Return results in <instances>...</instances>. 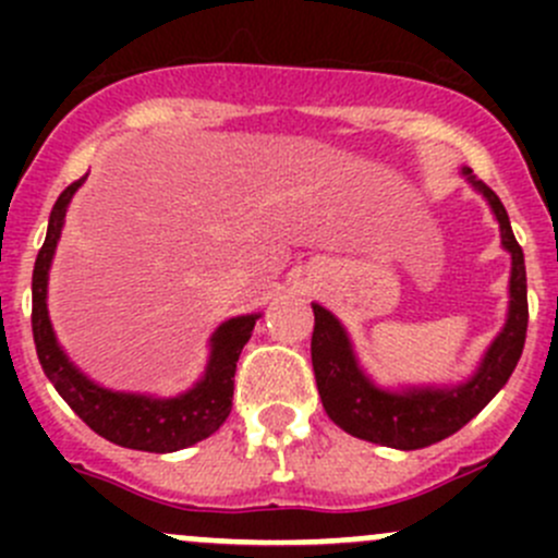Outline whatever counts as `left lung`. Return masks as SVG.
I'll use <instances>...</instances> for the list:
<instances>
[{
    "label": "left lung",
    "mask_w": 558,
    "mask_h": 558,
    "mask_svg": "<svg viewBox=\"0 0 558 558\" xmlns=\"http://www.w3.org/2000/svg\"><path fill=\"white\" fill-rule=\"evenodd\" d=\"M461 174L488 202L499 223L502 247L510 253L508 318L492 345L483 351L470 378L446 386L384 388L364 373L353 351L351 335L340 318L313 302L315 329L311 356L320 402L326 415L359 440L397 448V451H418L446 440L497 397L521 359L529 324L523 251L515 243L508 210L499 196L483 180H477L470 167H461Z\"/></svg>",
    "instance_id": "obj_1"
}]
</instances>
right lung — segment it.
Wrapping results in <instances>:
<instances>
[{"mask_svg":"<svg viewBox=\"0 0 558 558\" xmlns=\"http://www.w3.org/2000/svg\"><path fill=\"white\" fill-rule=\"evenodd\" d=\"M83 180L86 178L75 180L61 191L50 210L45 243L37 253L35 275H32V331H35L37 359L61 399L105 440L148 453L183 451V448L210 437L232 413L234 369H238L240 353L251 340V331L262 313L234 315V318L223 320L210 337V356H207L205 373L189 391L178 393V397L112 391L81 373L56 340L48 315V275L61 229H64L66 207Z\"/></svg>","mask_w":558,"mask_h":558,"instance_id":"1","label":"right lung"}]
</instances>
